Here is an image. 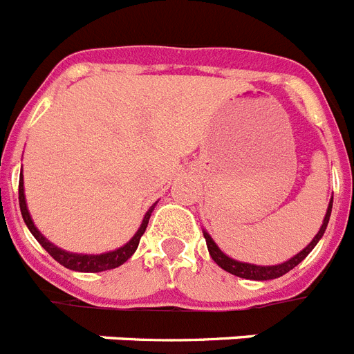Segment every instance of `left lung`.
Here are the masks:
<instances>
[{"label":"left lung","instance_id":"left-lung-1","mask_svg":"<svg viewBox=\"0 0 354 354\" xmlns=\"http://www.w3.org/2000/svg\"><path fill=\"white\" fill-rule=\"evenodd\" d=\"M331 207H333V198L329 201V206H328V211H326L324 222H322L321 229H319V232L315 234V238L310 241V245L304 247V249L301 250L297 256H294V258L288 259V261H285V263L272 265V267H258V265L241 263V261L231 259L229 256L223 254L222 250L216 247V243L211 240L209 234H207V232H204V238H206V243H207V250H209V254H211V258H213L214 263L218 265V267H222L225 272H229V274H232V276L243 277V279H254V281L276 279V277L285 276L286 272H290L294 267H297V265L301 263V261H303V259L310 254V252H312V249L317 245V243H319V240H321L322 234H324L326 227H328L329 216H331Z\"/></svg>","mask_w":354,"mask_h":354}]
</instances>
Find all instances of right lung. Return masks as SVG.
I'll return each mask as SVG.
<instances>
[{
  "instance_id": "add662e5",
  "label": "right lung",
  "mask_w": 354,
  "mask_h": 354,
  "mask_svg": "<svg viewBox=\"0 0 354 354\" xmlns=\"http://www.w3.org/2000/svg\"><path fill=\"white\" fill-rule=\"evenodd\" d=\"M19 207H21V214H23V220H25V223H26V227H28L30 232H32L33 236H35V240H37L39 243L44 247V250H46L48 254L55 259V261H59L62 267L69 268V270H77V272H104V270H111V268H116V267H120V265L125 263L127 259L134 254L136 249H138V245H140V240H141V236H143V232H145V229H147L148 220H150V214H152V209H153V206H152L150 209L147 211V214H145V218H143V223H141V227L138 229V232H136L134 236H132V240L129 241L127 245L120 247V249L113 250V252H107V254L87 256V254H73V252H66V250L59 249V247H55L53 243H50V241H48L46 238L42 236L41 232L37 231V227L33 225L32 218H30L28 209H26L25 189H23V174H21V179H19Z\"/></svg>"
}]
</instances>
